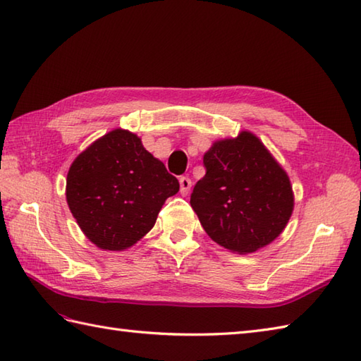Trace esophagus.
Instances as JSON below:
<instances>
[{
    "instance_id": "34e87169",
    "label": "esophagus",
    "mask_w": 361,
    "mask_h": 361,
    "mask_svg": "<svg viewBox=\"0 0 361 361\" xmlns=\"http://www.w3.org/2000/svg\"><path fill=\"white\" fill-rule=\"evenodd\" d=\"M190 186H192V181H190L188 176H180V192L183 195H188Z\"/></svg>"
}]
</instances>
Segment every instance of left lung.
Listing matches in <instances>:
<instances>
[{
	"instance_id": "1",
	"label": "left lung",
	"mask_w": 361,
	"mask_h": 361,
	"mask_svg": "<svg viewBox=\"0 0 361 361\" xmlns=\"http://www.w3.org/2000/svg\"><path fill=\"white\" fill-rule=\"evenodd\" d=\"M206 173L190 206L214 242L240 255L278 237L293 211L286 171L250 132L214 142L204 153Z\"/></svg>"
}]
</instances>
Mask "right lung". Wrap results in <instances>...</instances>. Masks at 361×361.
Returning a JSON list of instances; mask_svg holds the SVG:
<instances>
[{"instance_id":"add662e5","label":"right lung","mask_w":361,"mask_h":361,"mask_svg":"<svg viewBox=\"0 0 361 361\" xmlns=\"http://www.w3.org/2000/svg\"><path fill=\"white\" fill-rule=\"evenodd\" d=\"M180 183L136 135L116 128L74 159L66 202L96 247L121 251L153 228L166 198Z\"/></svg>"}]
</instances>
